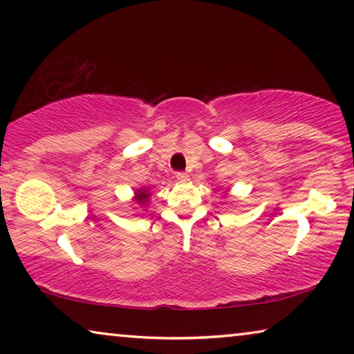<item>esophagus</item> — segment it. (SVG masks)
<instances>
[{
  "label": "esophagus",
  "instance_id": "esophagus-1",
  "mask_svg": "<svg viewBox=\"0 0 354 354\" xmlns=\"http://www.w3.org/2000/svg\"><path fill=\"white\" fill-rule=\"evenodd\" d=\"M175 176H176L178 181H187V178H189V175L185 171H178Z\"/></svg>",
  "mask_w": 354,
  "mask_h": 354
}]
</instances>
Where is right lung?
<instances>
[{"mask_svg":"<svg viewBox=\"0 0 354 354\" xmlns=\"http://www.w3.org/2000/svg\"><path fill=\"white\" fill-rule=\"evenodd\" d=\"M148 196L149 194H147V190H139V194H137V200H139V203H142V205H145L148 201Z\"/></svg>","mask_w":354,"mask_h":354,"instance_id":"right-lung-1","label":"right lung"}]
</instances>
